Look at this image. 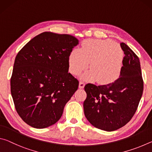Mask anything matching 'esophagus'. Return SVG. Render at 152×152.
I'll list each match as a JSON object with an SVG mask.
<instances>
[{"label": "esophagus", "mask_w": 152, "mask_h": 152, "mask_svg": "<svg viewBox=\"0 0 152 152\" xmlns=\"http://www.w3.org/2000/svg\"><path fill=\"white\" fill-rule=\"evenodd\" d=\"M84 86H85V83L84 81H80L79 83V88H83Z\"/></svg>", "instance_id": "1"}]
</instances>
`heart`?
Wrapping results in <instances>:
<instances>
[{
	"label": "heart",
	"instance_id": "obj_1",
	"mask_svg": "<svg viewBox=\"0 0 152 152\" xmlns=\"http://www.w3.org/2000/svg\"><path fill=\"white\" fill-rule=\"evenodd\" d=\"M123 51L112 41H86L81 50H74L69 57V68L72 74L78 75L86 70L90 71L82 77L102 84L110 83L119 78L122 71Z\"/></svg>",
	"mask_w": 152,
	"mask_h": 152
}]
</instances>
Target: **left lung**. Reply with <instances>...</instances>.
Instances as JSON below:
<instances>
[{
	"mask_svg": "<svg viewBox=\"0 0 152 152\" xmlns=\"http://www.w3.org/2000/svg\"><path fill=\"white\" fill-rule=\"evenodd\" d=\"M120 45L125 56L119 78L106 85L84 86L85 117L94 127L106 132L117 130L132 119L143 94L140 59L125 43Z\"/></svg>",
	"mask_w": 152,
	"mask_h": 152,
	"instance_id": "8db88e82",
	"label": "left lung"
}]
</instances>
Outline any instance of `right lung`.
Here are the masks:
<instances>
[{"label": "right lung", "mask_w": 152, "mask_h": 152, "mask_svg": "<svg viewBox=\"0 0 152 152\" xmlns=\"http://www.w3.org/2000/svg\"><path fill=\"white\" fill-rule=\"evenodd\" d=\"M78 44L75 37L43 32L25 45L15 58L11 92L23 121L37 129L58 121L78 88L68 72L69 57Z\"/></svg>", "instance_id": "obj_1"}]
</instances>
